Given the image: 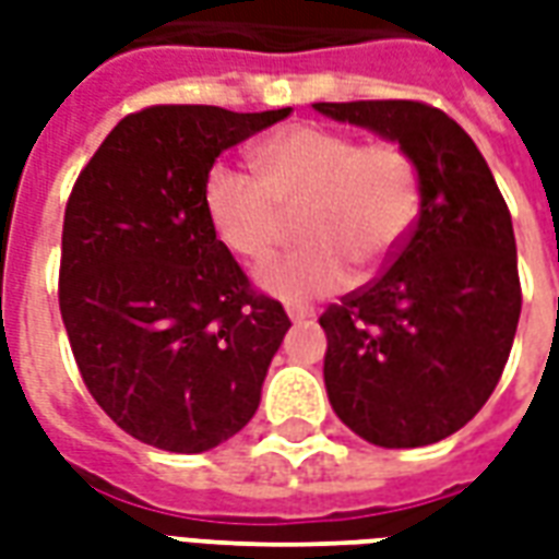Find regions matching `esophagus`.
Wrapping results in <instances>:
<instances>
[{"instance_id":"34e87169","label":"esophagus","mask_w":559,"mask_h":559,"mask_svg":"<svg viewBox=\"0 0 559 559\" xmlns=\"http://www.w3.org/2000/svg\"><path fill=\"white\" fill-rule=\"evenodd\" d=\"M287 317H290L293 323H308L314 311H305V308H287Z\"/></svg>"}]
</instances>
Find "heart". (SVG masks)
<instances>
[{
    "instance_id": "heart-1",
    "label": "heart",
    "mask_w": 559,
    "mask_h": 559,
    "mask_svg": "<svg viewBox=\"0 0 559 559\" xmlns=\"http://www.w3.org/2000/svg\"><path fill=\"white\" fill-rule=\"evenodd\" d=\"M257 179L215 164L203 182L212 230L233 254L263 260L299 215V248L272 257L257 284L284 302L335 296L353 264L377 269L399 254L419 218V173L399 143H359L347 131L284 128L251 152Z\"/></svg>"
}]
</instances>
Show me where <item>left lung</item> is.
I'll return each mask as SVG.
<instances>
[{
  "mask_svg": "<svg viewBox=\"0 0 559 559\" xmlns=\"http://www.w3.org/2000/svg\"><path fill=\"white\" fill-rule=\"evenodd\" d=\"M399 143L419 218L389 269L320 317L329 404L362 440L416 449L491 399L521 317L515 233L500 188L455 119L421 102L314 104Z\"/></svg>",
  "mask_w": 559,
  "mask_h": 559,
  "instance_id": "obj_1",
  "label": "left lung"
}]
</instances>
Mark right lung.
Segmentation results:
<instances>
[{"label": "right lung", "mask_w": 559, "mask_h": 559, "mask_svg": "<svg viewBox=\"0 0 559 559\" xmlns=\"http://www.w3.org/2000/svg\"><path fill=\"white\" fill-rule=\"evenodd\" d=\"M290 116L158 104L126 116L68 197L59 311L83 383L140 443L209 452L260 407L290 329L203 209L224 148Z\"/></svg>", "instance_id": "1"}]
</instances>
